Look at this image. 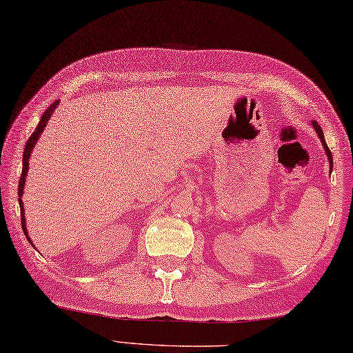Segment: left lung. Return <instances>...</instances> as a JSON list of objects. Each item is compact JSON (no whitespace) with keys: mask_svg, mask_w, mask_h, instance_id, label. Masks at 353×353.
Here are the masks:
<instances>
[{"mask_svg":"<svg viewBox=\"0 0 353 353\" xmlns=\"http://www.w3.org/2000/svg\"><path fill=\"white\" fill-rule=\"evenodd\" d=\"M311 125H312V129L316 130V133L319 134V138H320L321 145H323V148H325V153H326V156H327V161H329V171H332V167H334L332 153H331V150L327 148V144H326V141H325V134H323V130H321V127L317 124V121H311Z\"/></svg>","mask_w":353,"mask_h":353,"instance_id":"left-lung-1","label":"left lung"}]
</instances>
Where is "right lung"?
Listing matches in <instances>:
<instances>
[{"mask_svg":"<svg viewBox=\"0 0 353 353\" xmlns=\"http://www.w3.org/2000/svg\"><path fill=\"white\" fill-rule=\"evenodd\" d=\"M57 104H59V101H54L51 104V106L43 112L42 114V118H41V121H39V124H37V127L34 129V132L32 133V137L28 138V141H27V144H26V148H24V154H22V172H21V177H19V185H18V197H19V208H21V226H22V230H24V235L27 236V239H28V243L33 245V243H32V239H30V236H28V234H27V226H26V214H24V203H22V194H24V186H26V177H27V171H28V159H30V156H32V152H33V148H34V145H36V142H37V139L41 138V133L43 132V129H45V125H47V123H48V119L51 118V114L52 112L56 110V108H57ZM34 247V245H33Z\"/></svg>","mask_w":353,"mask_h":353,"instance_id":"1","label":"right lung"}]
</instances>
